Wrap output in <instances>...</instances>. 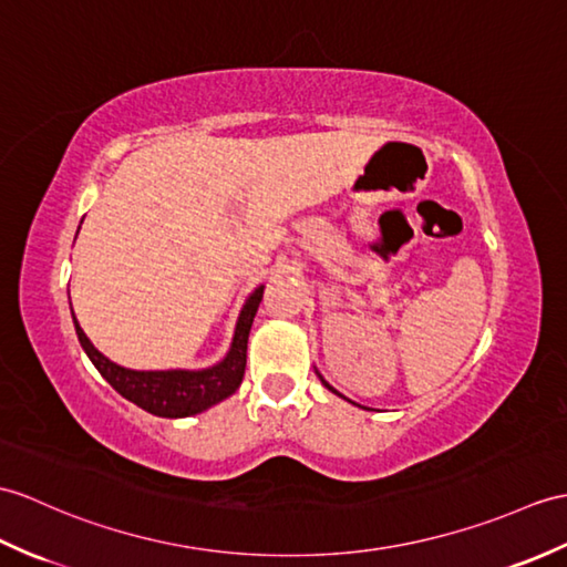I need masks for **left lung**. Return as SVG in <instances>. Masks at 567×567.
I'll use <instances>...</instances> for the list:
<instances>
[{"label":"left lung","mask_w":567,"mask_h":567,"mask_svg":"<svg viewBox=\"0 0 567 567\" xmlns=\"http://www.w3.org/2000/svg\"><path fill=\"white\" fill-rule=\"evenodd\" d=\"M319 377H321V374H319ZM321 381H323V386H326V389H328V391H333V393H338V391H336V389H333V386H331V384H328V381H326V379H323V377H321ZM338 396H343V393H338ZM343 399H346V396H343Z\"/></svg>","instance_id":"1"}]
</instances>
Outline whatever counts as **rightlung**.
I'll use <instances>...</instances> for the list:
<instances>
[{"instance_id":"1","label":"right lung","mask_w":567,"mask_h":567,"mask_svg":"<svg viewBox=\"0 0 567 567\" xmlns=\"http://www.w3.org/2000/svg\"><path fill=\"white\" fill-rule=\"evenodd\" d=\"M262 299V285L256 292L246 299V305L239 313V321L234 328L231 348L227 358L217 362L207 370H166V372H137L125 370V367L111 362L105 354H101L86 333L79 326L76 316L72 311L76 338L82 343L89 360L94 362L101 377L121 393L123 399L133 401L142 411L159 417H188L197 415L213 408L215 403L229 399L231 393L241 386V379L246 372V346L248 333H251L254 316Z\"/></svg>"}]
</instances>
